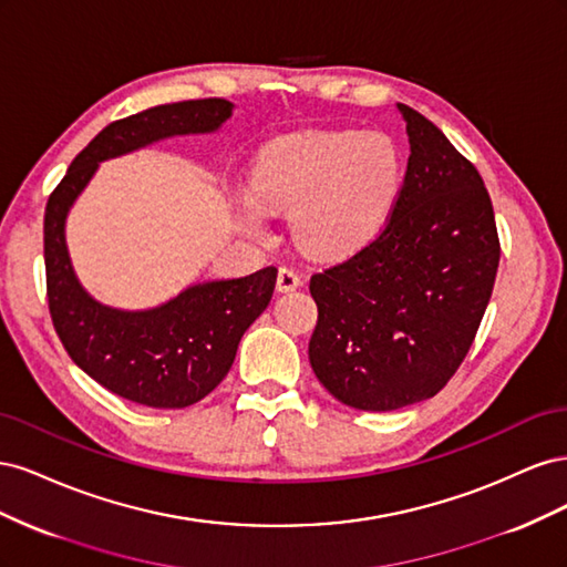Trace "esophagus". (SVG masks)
<instances>
[{"instance_id":"34e87169","label":"esophagus","mask_w":567,"mask_h":567,"mask_svg":"<svg viewBox=\"0 0 567 567\" xmlns=\"http://www.w3.org/2000/svg\"><path fill=\"white\" fill-rule=\"evenodd\" d=\"M302 286V277L290 267H281L279 274H277V288L279 293H290V290H296Z\"/></svg>"}]
</instances>
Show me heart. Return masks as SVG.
Wrapping results in <instances>:
<instances>
[{
	"label": "heart",
	"mask_w": 567,
	"mask_h": 567,
	"mask_svg": "<svg viewBox=\"0 0 567 567\" xmlns=\"http://www.w3.org/2000/svg\"><path fill=\"white\" fill-rule=\"evenodd\" d=\"M402 153L381 132H302L257 158L241 205L248 234L265 231L260 208L290 217L296 241L317 257H346L381 234L400 196Z\"/></svg>",
	"instance_id": "obj_1"
}]
</instances>
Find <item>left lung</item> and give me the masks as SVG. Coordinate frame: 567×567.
<instances>
[{"instance_id":"obj_1","label":"left lung","mask_w":567,"mask_h":567,"mask_svg":"<svg viewBox=\"0 0 567 567\" xmlns=\"http://www.w3.org/2000/svg\"><path fill=\"white\" fill-rule=\"evenodd\" d=\"M409 163L385 229L315 274L310 364L342 404L392 411L437 394L468 354L499 267L483 177L419 111L398 104Z\"/></svg>"}]
</instances>
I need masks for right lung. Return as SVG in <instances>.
Masks as SVG:
<instances>
[{"instance_id":"obj_1","label":"right lung","mask_w":567,"mask_h":567,"mask_svg":"<svg viewBox=\"0 0 567 567\" xmlns=\"http://www.w3.org/2000/svg\"><path fill=\"white\" fill-rule=\"evenodd\" d=\"M234 113L227 99L179 101L115 120L84 146L47 200L44 267L54 329L73 362L99 385L153 409H184L229 373L248 326L277 284V267L241 279L203 281L151 310H117L94 300L75 277L65 217L99 163L153 142L219 130Z\"/></svg>"}]
</instances>
